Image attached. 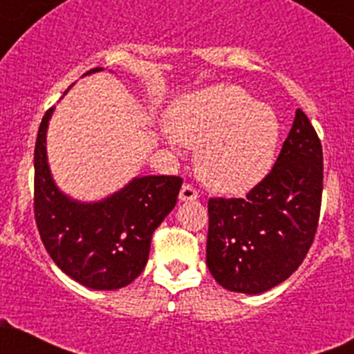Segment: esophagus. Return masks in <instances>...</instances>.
Returning <instances> with one entry per match:
<instances>
[{"instance_id":"esophagus-1","label":"esophagus","mask_w":354,"mask_h":354,"mask_svg":"<svg viewBox=\"0 0 354 354\" xmlns=\"http://www.w3.org/2000/svg\"><path fill=\"white\" fill-rule=\"evenodd\" d=\"M198 198H200L198 191L194 189L191 184H184L183 189H180V193H179V200L180 201H194V200H198Z\"/></svg>"}]
</instances>
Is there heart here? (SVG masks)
<instances>
[{
    "label": "heart",
    "instance_id": "obj_1",
    "mask_svg": "<svg viewBox=\"0 0 354 354\" xmlns=\"http://www.w3.org/2000/svg\"><path fill=\"white\" fill-rule=\"evenodd\" d=\"M170 127L179 142L201 146L198 171L222 193L255 186L271 168L280 142L274 109L233 83H215L180 95L171 107Z\"/></svg>",
    "mask_w": 354,
    "mask_h": 354
}]
</instances>
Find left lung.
Segmentation results:
<instances>
[{"label":"left lung","mask_w":354,"mask_h":354,"mask_svg":"<svg viewBox=\"0 0 354 354\" xmlns=\"http://www.w3.org/2000/svg\"><path fill=\"white\" fill-rule=\"evenodd\" d=\"M323 151L301 109L272 170L245 198L208 201L207 266L221 287L262 294L304 261L318 227Z\"/></svg>","instance_id":"8db88e82"}]
</instances>
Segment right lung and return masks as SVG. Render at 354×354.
<instances>
[{
	"instance_id": "right-lung-1",
	"label": "right lung",
	"mask_w": 354,
	"mask_h": 354,
	"mask_svg": "<svg viewBox=\"0 0 354 354\" xmlns=\"http://www.w3.org/2000/svg\"><path fill=\"white\" fill-rule=\"evenodd\" d=\"M102 67L86 74L99 73ZM43 116L35 147V217L50 257L74 281L93 290H118L146 268L151 238L177 203L183 179L144 175L100 201L73 200L57 187L46 156Z\"/></svg>"
}]
</instances>
